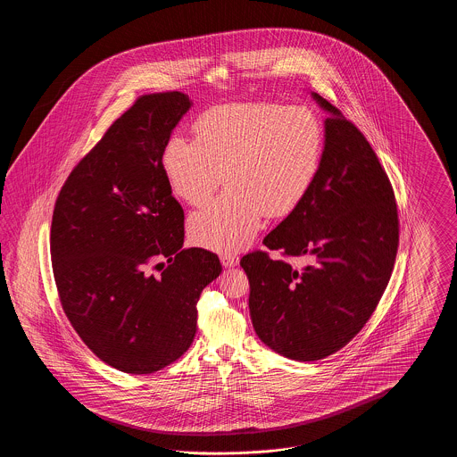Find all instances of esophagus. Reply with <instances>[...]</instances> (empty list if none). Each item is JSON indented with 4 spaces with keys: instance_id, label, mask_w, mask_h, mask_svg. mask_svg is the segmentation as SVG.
<instances>
[{
    "instance_id": "esophagus-1",
    "label": "esophagus",
    "mask_w": 457,
    "mask_h": 457,
    "mask_svg": "<svg viewBox=\"0 0 457 457\" xmlns=\"http://www.w3.org/2000/svg\"><path fill=\"white\" fill-rule=\"evenodd\" d=\"M220 263L224 267H235V265H238V257L233 255V253H222L220 255Z\"/></svg>"
}]
</instances>
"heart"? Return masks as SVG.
Masks as SVG:
<instances>
[{
  "label": "heart",
  "instance_id": "b5f03b06",
  "mask_svg": "<svg viewBox=\"0 0 457 457\" xmlns=\"http://www.w3.org/2000/svg\"><path fill=\"white\" fill-rule=\"evenodd\" d=\"M192 130L194 140L166 142L161 162L174 195L190 205L207 202L222 179L229 185L188 219L190 239L207 250L245 248L265 216L300 207L322 166L324 129L310 109L228 104L202 112Z\"/></svg>",
  "mask_w": 457,
  "mask_h": 457
}]
</instances>
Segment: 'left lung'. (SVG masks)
Instances as JSON below:
<instances>
[{
    "instance_id": "left-lung-1",
    "label": "left lung",
    "mask_w": 457,
    "mask_h": 457,
    "mask_svg": "<svg viewBox=\"0 0 457 457\" xmlns=\"http://www.w3.org/2000/svg\"><path fill=\"white\" fill-rule=\"evenodd\" d=\"M328 112L315 185L263 245L239 265L250 283V317L265 346L296 361H315L346 346L367 324L391 279L399 220L391 181L369 140L341 111L312 92Z\"/></svg>"
}]
</instances>
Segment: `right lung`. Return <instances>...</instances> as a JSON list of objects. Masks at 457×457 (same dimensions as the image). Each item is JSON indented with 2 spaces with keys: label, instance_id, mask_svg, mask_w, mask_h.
Segmentation results:
<instances>
[{
  "label": "right lung",
  "instance_id": "right-lung-1",
  "mask_svg": "<svg viewBox=\"0 0 457 457\" xmlns=\"http://www.w3.org/2000/svg\"><path fill=\"white\" fill-rule=\"evenodd\" d=\"M190 108L181 92L138 97L70 173L53 212L66 317L97 358L125 373L164 369L192 346L196 302L222 270L216 253L183 248V209L161 162Z\"/></svg>",
  "mask_w": 457,
  "mask_h": 457
}]
</instances>
